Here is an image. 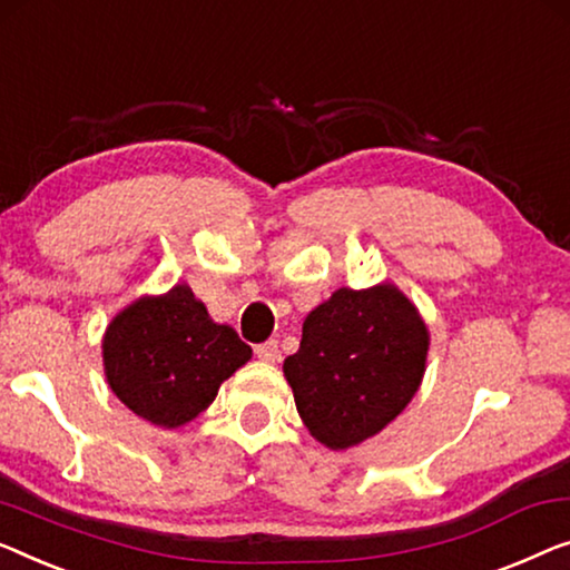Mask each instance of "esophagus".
<instances>
[{"instance_id":"1","label":"esophagus","mask_w":570,"mask_h":570,"mask_svg":"<svg viewBox=\"0 0 570 570\" xmlns=\"http://www.w3.org/2000/svg\"><path fill=\"white\" fill-rule=\"evenodd\" d=\"M254 354H257V357H259L262 362H277V360H279L277 340H267V342L257 344V346H254Z\"/></svg>"}]
</instances>
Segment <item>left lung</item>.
<instances>
[{"instance_id": "left-lung-1", "label": "left lung", "mask_w": 570, "mask_h": 570, "mask_svg": "<svg viewBox=\"0 0 570 570\" xmlns=\"http://www.w3.org/2000/svg\"><path fill=\"white\" fill-rule=\"evenodd\" d=\"M429 334L393 285L342 287L303 321L285 377L308 432L332 450L365 442L414 399Z\"/></svg>"}]
</instances>
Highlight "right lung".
I'll return each instance as SVG.
<instances>
[{
  "instance_id": "1",
  "label": "right lung",
  "mask_w": 570,
  "mask_h": 570,
  "mask_svg": "<svg viewBox=\"0 0 570 570\" xmlns=\"http://www.w3.org/2000/svg\"><path fill=\"white\" fill-rule=\"evenodd\" d=\"M107 383L156 426L175 429L208 409L220 383L252 357L230 326L213 324L187 285L118 313L102 342Z\"/></svg>"
}]
</instances>
